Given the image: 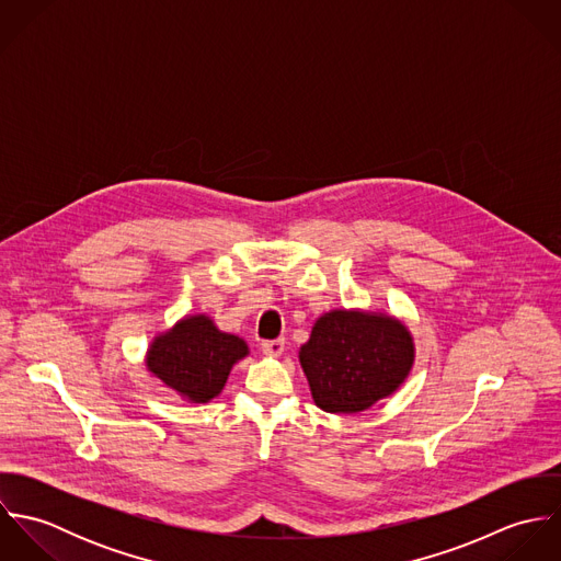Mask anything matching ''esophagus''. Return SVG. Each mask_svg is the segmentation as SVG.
<instances>
[{"instance_id": "34e87169", "label": "esophagus", "mask_w": 561, "mask_h": 561, "mask_svg": "<svg viewBox=\"0 0 561 561\" xmlns=\"http://www.w3.org/2000/svg\"><path fill=\"white\" fill-rule=\"evenodd\" d=\"M261 350L265 352V354H283V350H285V339H265V341H261Z\"/></svg>"}]
</instances>
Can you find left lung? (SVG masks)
Returning <instances> with one entry per match:
<instances>
[{
	"mask_svg": "<svg viewBox=\"0 0 561 561\" xmlns=\"http://www.w3.org/2000/svg\"><path fill=\"white\" fill-rule=\"evenodd\" d=\"M412 339L391 318L332 311L300 350L313 400L325 412H360L391 396L412 367Z\"/></svg>",
	"mask_w": 561,
	"mask_h": 561,
	"instance_id": "8db88e82",
	"label": "left lung"
}]
</instances>
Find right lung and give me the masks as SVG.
Returning <instances> with one entry per match:
<instances>
[{"label":"right lung","instance_id":"add662e5","mask_svg":"<svg viewBox=\"0 0 561 561\" xmlns=\"http://www.w3.org/2000/svg\"><path fill=\"white\" fill-rule=\"evenodd\" d=\"M248 354L236 334L220 332L205 316L187 318L161 334L149 350V369L163 385L192 401L216 398L231 367Z\"/></svg>","mask_w":561,"mask_h":561}]
</instances>
